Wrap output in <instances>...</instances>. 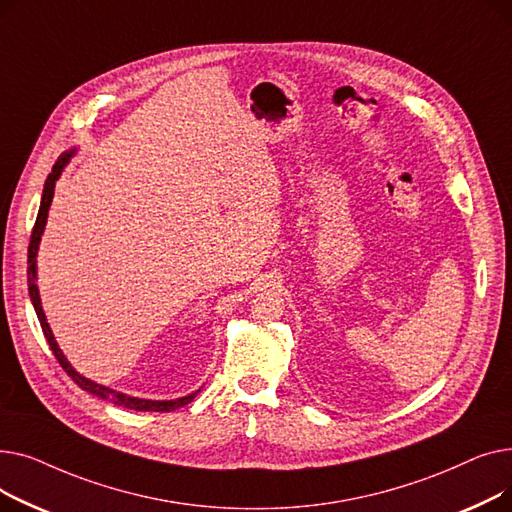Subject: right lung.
Segmentation results:
<instances>
[{
    "label": "right lung",
    "instance_id": "add662e5",
    "mask_svg": "<svg viewBox=\"0 0 512 512\" xmlns=\"http://www.w3.org/2000/svg\"><path fill=\"white\" fill-rule=\"evenodd\" d=\"M68 159H70V153L60 155L56 164H53L51 174H49L47 180H45L43 197H41V207H39L37 222H35V226H33V234H31V242H29V270H26V274H29V294H31V301H33V307H35V311H37L41 330H43V334H45V338H47V342H49V348L53 351V355H56L58 363H60L62 369L70 375V378H72L80 388L91 392V394H95V396H99V398H110V400L116 402V405L126 407V409H134V411L168 413V411H174V409H178V407H184V405H188V402H191V400L197 396V392L191 394V396L176 398V400H143V398H132V396L114 392V390H110V388L99 386V384H95V382L83 378V375H78V373L72 369V365H70V363L66 361V357L62 355L58 342L53 340V334H51V330H49V326H47V321H45V313H43V309H41L39 290H37V284H35V278H37L35 257H37V247H39V240H41V234H43V228H45V222H47V211H49V205H51V199H53V188H56V180L60 178L64 166L68 164Z\"/></svg>",
    "mask_w": 512,
    "mask_h": 512
}]
</instances>
